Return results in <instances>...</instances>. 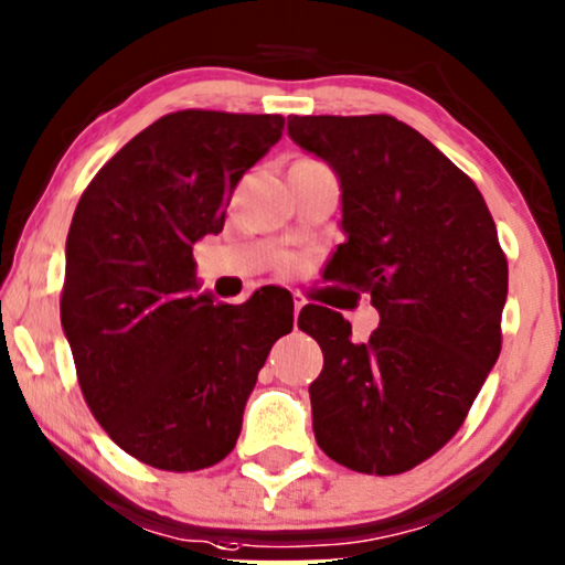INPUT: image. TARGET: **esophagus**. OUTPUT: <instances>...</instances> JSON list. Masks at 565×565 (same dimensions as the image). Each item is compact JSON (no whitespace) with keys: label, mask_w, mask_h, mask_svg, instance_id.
I'll return each mask as SVG.
<instances>
[{"label":"esophagus","mask_w":565,"mask_h":565,"mask_svg":"<svg viewBox=\"0 0 565 565\" xmlns=\"http://www.w3.org/2000/svg\"><path fill=\"white\" fill-rule=\"evenodd\" d=\"M306 306V298L300 296V292H292V311H296V317H298V311L303 309Z\"/></svg>","instance_id":"esophagus-1"}]
</instances>
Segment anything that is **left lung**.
Returning <instances> with one entry per match:
<instances>
[{
  "label": "left lung",
  "instance_id": "1",
  "mask_svg": "<svg viewBox=\"0 0 565 565\" xmlns=\"http://www.w3.org/2000/svg\"><path fill=\"white\" fill-rule=\"evenodd\" d=\"M288 135L340 181L332 280L371 292L381 319L353 342L342 313L300 311L324 353L313 436L355 472L413 470L457 434L501 353L509 267L495 223L478 186L394 116H288Z\"/></svg>",
  "mask_w": 565,
  "mask_h": 565
}]
</instances>
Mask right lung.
Masks as SVG:
<instances>
[{
  "label": "right lung",
  "instance_id": "add662e5",
  "mask_svg": "<svg viewBox=\"0 0 565 565\" xmlns=\"http://www.w3.org/2000/svg\"><path fill=\"white\" fill-rule=\"evenodd\" d=\"M282 127L277 114H168L100 168L72 217L62 329L79 390L111 441L158 470L231 454L256 373L292 329L288 290L215 303L192 256Z\"/></svg>",
  "mask_w": 565,
  "mask_h": 565
}]
</instances>
